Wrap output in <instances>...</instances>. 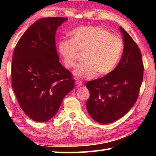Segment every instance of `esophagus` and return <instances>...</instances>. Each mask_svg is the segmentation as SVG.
<instances>
[{"mask_svg": "<svg viewBox=\"0 0 156 156\" xmlns=\"http://www.w3.org/2000/svg\"><path fill=\"white\" fill-rule=\"evenodd\" d=\"M76 85L79 87H81L83 85V83H82V82L80 80H76Z\"/></svg>", "mask_w": 156, "mask_h": 156, "instance_id": "obj_1", "label": "esophagus"}]
</instances>
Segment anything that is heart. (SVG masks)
Wrapping results in <instances>:
<instances>
[{"label":"heart","mask_w":156,"mask_h":156,"mask_svg":"<svg viewBox=\"0 0 156 156\" xmlns=\"http://www.w3.org/2000/svg\"><path fill=\"white\" fill-rule=\"evenodd\" d=\"M71 40H62L58 45L63 63L67 68L76 65L79 52L83 53L84 61L73 72L77 78L90 79L97 75H107L114 69L123 49L122 38L98 26L74 29Z\"/></svg>","instance_id":"obj_1"}]
</instances>
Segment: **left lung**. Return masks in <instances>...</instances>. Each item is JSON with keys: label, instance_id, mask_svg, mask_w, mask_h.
<instances>
[{"label": "left lung", "instance_id": "left-lung-1", "mask_svg": "<svg viewBox=\"0 0 156 156\" xmlns=\"http://www.w3.org/2000/svg\"><path fill=\"white\" fill-rule=\"evenodd\" d=\"M124 50L118 65L104 77L88 81L90 96L86 107L100 124H109L125 115L136 103L143 80L142 54L130 35L120 27Z\"/></svg>", "mask_w": 156, "mask_h": 156}]
</instances>
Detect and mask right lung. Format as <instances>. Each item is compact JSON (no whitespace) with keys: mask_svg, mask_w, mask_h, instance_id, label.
<instances>
[{"mask_svg":"<svg viewBox=\"0 0 156 156\" xmlns=\"http://www.w3.org/2000/svg\"><path fill=\"white\" fill-rule=\"evenodd\" d=\"M67 20L49 17L36 21L20 37L13 54V90L21 109L36 122L54 117L74 88L75 80L59 62L55 40L58 27Z\"/></svg>","mask_w":156,"mask_h":156,"instance_id":"1","label":"right lung"}]
</instances>
